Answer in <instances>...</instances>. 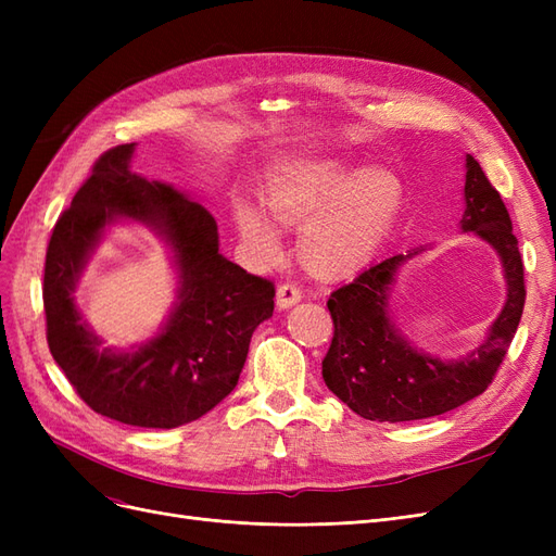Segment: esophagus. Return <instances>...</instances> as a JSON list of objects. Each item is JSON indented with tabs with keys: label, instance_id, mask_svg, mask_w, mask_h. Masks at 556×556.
Here are the masks:
<instances>
[{
	"label": "esophagus",
	"instance_id": "esophagus-1",
	"mask_svg": "<svg viewBox=\"0 0 556 556\" xmlns=\"http://www.w3.org/2000/svg\"><path fill=\"white\" fill-rule=\"evenodd\" d=\"M301 301V292H299V288H294V285H280L278 288V292H276V304H278V308L280 311H288V308H292V306H296Z\"/></svg>",
	"mask_w": 556,
	"mask_h": 556
}]
</instances>
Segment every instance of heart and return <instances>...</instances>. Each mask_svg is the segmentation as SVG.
I'll return each mask as SVG.
<instances>
[{
	"label": "heart",
	"instance_id": "b5f03b06",
	"mask_svg": "<svg viewBox=\"0 0 556 556\" xmlns=\"http://www.w3.org/2000/svg\"><path fill=\"white\" fill-rule=\"evenodd\" d=\"M264 199L271 216L248 199L233 211L250 262L274 266L285 255L282 229H299V260L315 274L339 276L390 239L406 206V185L382 166L357 172L343 160L306 157L271 169Z\"/></svg>",
	"mask_w": 556,
	"mask_h": 556
}]
</instances>
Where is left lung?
<instances>
[{
  "mask_svg": "<svg viewBox=\"0 0 556 556\" xmlns=\"http://www.w3.org/2000/svg\"><path fill=\"white\" fill-rule=\"evenodd\" d=\"M464 233L490 245L506 280V301L484 339L457 359H441L417 348L394 319L392 301L403 266L429 245L384 257L336 290L329 299L333 341L323 378L345 406L371 422H410L459 408L480 396L508 352L525 308L521 266L510 215L473 155H466Z\"/></svg>",
  "mask_w": 556,
  "mask_h": 556,
  "instance_id": "obj_1",
  "label": "left lung"
}]
</instances>
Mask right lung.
<instances>
[{
    "label": "right lung",
    "mask_w": 556,
    "mask_h": 556,
    "mask_svg": "<svg viewBox=\"0 0 556 556\" xmlns=\"http://www.w3.org/2000/svg\"><path fill=\"white\" fill-rule=\"evenodd\" d=\"M137 143L97 160L46 252L48 348L88 406L115 422L174 429L215 408L239 382L252 331L274 315V285L220 252L211 211L172 182L131 172ZM139 224L170 250L177 301L150 340L104 349L73 292L105 233Z\"/></svg>",
    "instance_id": "obj_1"
}]
</instances>
